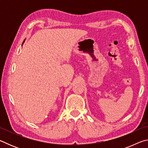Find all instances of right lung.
Masks as SVG:
<instances>
[{"mask_svg": "<svg viewBox=\"0 0 148 148\" xmlns=\"http://www.w3.org/2000/svg\"><path fill=\"white\" fill-rule=\"evenodd\" d=\"M23 42H24V41H23Z\"/></svg>", "mask_w": 148, "mask_h": 148, "instance_id": "right-lung-1", "label": "right lung"}]
</instances>
